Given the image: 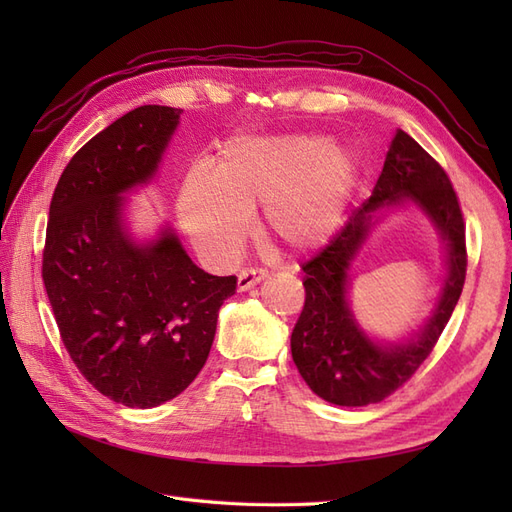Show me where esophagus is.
Listing matches in <instances>:
<instances>
[{
  "label": "esophagus",
  "instance_id": "1",
  "mask_svg": "<svg viewBox=\"0 0 512 512\" xmlns=\"http://www.w3.org/2000/svg\"><path fill=\"white\" fill-rule=\"evenodd\" d=\"M267 277H269L267 269H243L239 273L237 288H239V292H245V290L254 288L256 284H260L262 280H267Z\"/></svg>",
  "mask_w": 512,
  "mask_h": 512
}]
</instances>
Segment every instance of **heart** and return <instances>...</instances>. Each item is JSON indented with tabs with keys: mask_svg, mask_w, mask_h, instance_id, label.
Segmentation results:
<instances>
[{
	"mask_svg": "<svg viewBox=\"0 0 512 512\" xmlns=\"http://www.w3.org/2000/svg\"><path fill=\"white\" fill-rule=\"evenodd\" d=\"M356 162L342 145L318 136H235L215 170L194 168L179 192V220L200 250L230 260L262 205L271 241L307 252L327 241L344 218Z\"/></svg>",
	"mask_w": 512,
	"mask_h": 512,
	"instance_id": "obj_1",
	"label": "heart"
}]
</instances>
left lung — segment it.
<instances>
[{"label": "left lung", "mask_w": 512, "mask_h": 512, "mask_svg": "<svg viewBox=\"0 0 512 512\" xmlns=\"http://www.w3.org/2000/svg\"><path fill=\"white\" fill-rule=\"evenodd\" d=\"M414 202L437 226L447 277L426 327L395 345L374 343L347 303L349 267L382 210ZM466 224L444 168L410 134L397 130L376 188L344 228L303 265L305 305L290 337L292 361L318 397L335 406L378 404L412 378L438 344L466 282Z\"/></svg>", "instance_id": "obj_1"}]
</instances>
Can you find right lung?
Instances as JSON below:
<instances>
[{"label": "right lung", "mask_w": 512, "mask_h": 512, "mask_svg": "<svg viewBox=\"0 0 512 512\" xmlns=\"http://www.w3.org/2000/svg\"><path fill=\"white\" fill-rule=\"evenodd\" d=\"M181 108L147 104L85 143L51 198L42 280L61 342L96 391L130 408L183 393L207 363L237 277L198 269L173 228L138 243L123 196L156 175Z\"/></svg>", "instance_id": "1"}]
</instances>
